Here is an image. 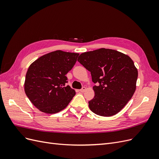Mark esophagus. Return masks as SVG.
Wrapping results in <instances>:
<instances>
[{
	"mask_svg": "<svg viewBox=\"0 0 159 159\" xmlns=\"http://www.w3.org/2000/svg\"><path fill=\"white\" fill-rule=\"evenodd\" d=\"M86 90V88L85 87H84H84H82V88H81L80 91V92H84V91Z\"/></svg>",
	"mask_w": 159,
	"mask_h": 159,
	"instance_id": "obj_1",
	"label": "esophagus"
}]
</instances>
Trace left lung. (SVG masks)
Here are the masks:
<instances>
[{
    "label": "left lung",
    "mask_w": 159,
    "mask_h": 159,
    "mask_svg": "<svg viewBox=\"0 0 159 159\" xmlns=\"http://www.w3.org/2000/svg\"><path fill=\"white\" fill-rule=\"evenodd\" d=\"M78 61L91 72L97 85L89 107L100 116L110 117L121 111L136 89L138 71L129 56L111 49L84 52Z\"/></svg>",
    "instance_id": "obj_1"
}]
</instances>
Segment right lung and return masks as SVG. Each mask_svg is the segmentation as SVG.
Here are the masks:
<instances>
[{
	"label": "right lung",
	"mask_w": 159,
	"mask_h": 159,
	"mask_svg": "<svg viewBox=\"0 0 159 159\" xmlns=\"http://www.w3.org/2000/svg\"><path fill=\"white\" fill-rule=\"evenodd\" d=\"M78 53L56 50L40 57L29 66L25 91L28 99L40 111L48 114L65 109L75 95L66 85V75L77 61Z\"/></svg>",
	"instance_id": "add662e5"
}]
</instances>
